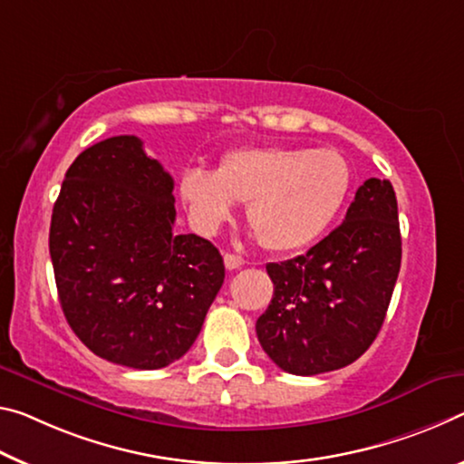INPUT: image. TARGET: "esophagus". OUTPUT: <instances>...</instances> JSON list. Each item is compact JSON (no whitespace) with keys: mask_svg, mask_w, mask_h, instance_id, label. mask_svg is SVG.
Instances as JSON below:
<instances>
[{"mask_svg":"<svg viewBox=\"0 0 464 464\" xmlns=\"http://www.w3.org/2000/svg\"><path fill=\"white\" fill-rule=\"evenodd\" d=\"M223 258H225V268H227V270H237V268L244 266V260H241L239 256H235V254L227 252V254L223 256Z\"/></svg>","mask_w":464,"mask_h":464,"instance_id":"34e87169","label":"esophagus"}]
</instances>
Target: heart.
<instances>
[{
    "label": "heart",
    "instance_id": "1",
    "mask_svg": "<svg viewBox=\"0 0 464 464\" xmlns=\"http://www.w3.org/2000/svg\"><path fill=\"white\" fill-rule=\"evenodd\" d=\"M351 167L330 149L247 146L225 152L217 171H183L179 194L198 229L215 233L237 202L270 252L310 246L341 212L351 192Z\"/></svg>",
    "mask_w": 464,
    "mask_h": 464
}]
</instances>
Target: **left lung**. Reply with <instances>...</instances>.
<instances>
[{
  "instance_id": "left-lung-1",
  "label": "left lung",
  "mask_w": 464,
  "mask_h": 464,
  "mask_svg": "<svg viewBox=\"0 0 464 464\" xmlns=\"http://www.w3.org/2000/svg\"><path fill=\"white\" fill-rule=\"evenodd\" d=\"M401 254L392 183L367 179L333 233L307 254L266 266L275 293L256 322L266 355L295 376L362 357L384 324Z\"/></svg>"
}]
</instances>
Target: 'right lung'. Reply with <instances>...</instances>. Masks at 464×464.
I'll use <instances>...</instances> for the list:
<instances>
[{"instance_id":"add662e5","label":"right lung","mask_w":464,"mask_h":464,"mask_svg":"<svg viewBox=\"0 0 464 464\" xmlns=\"http://www.w3.org/2000/svg\"><path fill=\"white\" fill-rule=\"evenodd\" d=\"M173 225V178L140 138H107L70 165L49 254L65 320L94 355L160 370L200 334L225 281L223 256Z\"/></svg>"}]
</instances>
